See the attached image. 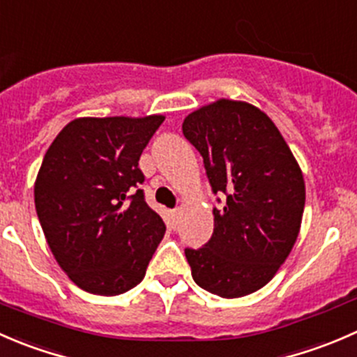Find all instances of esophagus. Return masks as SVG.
I'll use <instances>...</instances> for the list:
<instances>
[{
	"label": "esophagus",
	"mask_w": 357,
	"mask_h": 357,
	"mask_svg": "<svg viewBox=\"0 0 357 357\" xmlns=\"http://www.w3.org/2000/svg\"><path fill=\"white\" fill-rule=\"evenodd\" d=\"M178 215H180V210H174V211H172V217H174V220H175V222H177Z\"/></svg>",
	"instance_id": "34e87169"
}]
</instances>
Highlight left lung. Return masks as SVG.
<instances>
[{
  "label": "left lung",
  "instance_id": "1",
  "mask_svg": "<svg viewBox=\"0 0 357 357\" xmlns=\"http://www.w3.org/2000/svg\"><path fill=\"white\" fill-rule=\"evenodd\" d=\"M182 132L203 156L213 194L225 196L213 208L210 241L185 248L192 280L222 298L245 297L273 280L297 241L302 172L269 116L246 102L204 105Z\"/></svg>",
  "mask_w": 357,
  "mask_h": 357
}]
</instances>
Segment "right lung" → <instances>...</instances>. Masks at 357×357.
<instances>
[{
	"label": "right lung",
	"instance_id": "1",
	"mask_svg": "<svg viewBox=\"0 0 357 357\" xmlns=\"http://www.w3.org/2000/svg\"><path fill=\"white\" fill-rule=\"evenodd\" d=\"M165 121L79 118L55 137L34 183V204L59 266L81 290L119 295L146 276L167 225L146 203L142 151Z\"/></svg>",
	"mask_w": 357,
	"mask_h": 357
}]
</instances>
